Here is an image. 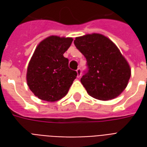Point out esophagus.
I'll return each instance as SVG.
<instances>
[{
    "instance_id": "obj_1",
    "label": "esophagus",
    "mask_w": 147,
    "mask_h": 147,
    "mask_svg": "<svg viewBox=\"0 0 147 147\" xmlns=\"http://www.w3.org/2000/svg\"><path fill=\"white\" fill-rule=\"evenodd\" d=\"M76 72H77V77H78V78H80V77H81V75H82V72H81V68H80V67H79V68L77 69Z\"/></svg>"
}]
</instances>
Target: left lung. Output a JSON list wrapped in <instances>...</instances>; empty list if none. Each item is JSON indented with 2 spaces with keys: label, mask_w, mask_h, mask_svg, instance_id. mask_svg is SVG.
<instances>
[{
  "label": "left lung",
  "mask_w": 147,
  "mask_h": 147,
  "mask_svg": "<svg viewBox=\"0 0 147 147\" xmlns=\"http://www.w3.org/2000/svg\"><path fill=\"white\" fill-rule=\"evenodd\" d=\"M76 48L86 59L88 70L81 78L86 92L107 101L120 95L131 77V68L117 45L101 34L77 37Z\"/></svg>",
  "instance_id": "1"
}]
</instances>
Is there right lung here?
<instances>
[{"label":"right lung","mask_w":147,"mask_h":147,"mask_svg":"<svg viewBox=\"0 0 147 147\" xmlns=\"http://www.w3.org/2000/svg\"><path fill=\"white\" fill-rule=\"evenodd\" d=\"M72 41V38L52 35L35 49L27 67V83L39 99L56 102L68 92L77 72L68 67V59L64 53Z\"/></svg>","instance_id":"obj_1"}]
</instances>
